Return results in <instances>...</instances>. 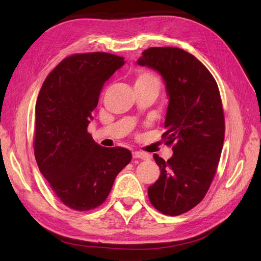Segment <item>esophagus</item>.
Masks as SVG:
<instances>
[{
  "instance_id": "1",
  "label": "esophagus",
  "mask_w": 261,
  "mask_h": 261,
  "mask_svg": "<svg viewBox=\"0 0 261 261\" xmlns=\"http://www.w3.org/2000/svg\"><path fill=\"white\" fill-rule=\"evenodd\" d=\"M133 158H135V159H141V160H148L149 159L148 154H146L144 152H139V151H134L133 152Z\"/></svg>"
}]
</instances>
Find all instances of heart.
Segmentation results:
<instances>
[{
    "instance_id": "1",
    "label": "heart",
    "mask_w": 261,
    "mask_h": 261,
    "mask_svg": "<svg viewBox=\"0 0 261 261\" xmlns=\"http://www.w3.org/2000/svg\"><path fill=\"white\" fill-rule=\"evenodd\" d=\"M135 84H159V82L152 74L143 72L137 76Z\"/></svg>"
}]
</instances>
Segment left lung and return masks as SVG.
Listing matches in <instances>:
<instances>
[{
  "label": "left lung",
  "mask_w": 261,
  "mask_h": 261,
  "mask_svg": "<svg viewBox=\"0 0 261 261\" xmlns=\"http://www.w3.org/2000/svg\"><path fill=\"white\" fill-rule=\"evenodd\" d=\"M137 64L162 77L169 98L162 137L174 144L168 161L153 154L161 173L148 188L149 200L164 215L178 216L202 200L216 174L224 141L219 88L206 66L178 48L147 49Z\"/></svg>",
  "instance_id": "obj_1"
}]
</instances>
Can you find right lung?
Returning <instances> with one entry per match:
<instances>
[{
  "mask_svg": "<svg viewBox=\"0 0 261 261\" xmlns=\"http://www.w3.org/2000/svg\"><path fill=\"white\" fill-rule=\"evenodd\" d=\"M125 64L105 52L75 54L45 78L36 103L35 156L54 194L86 211L103 202L132 160L128 149L103 148L87 132L105 83Z\"/></svg>",
  "mask_w": 261,
  "mask_h": 261,
  "instance_id": "obj_1",
  "label": "right lung"
}]
</instances>
